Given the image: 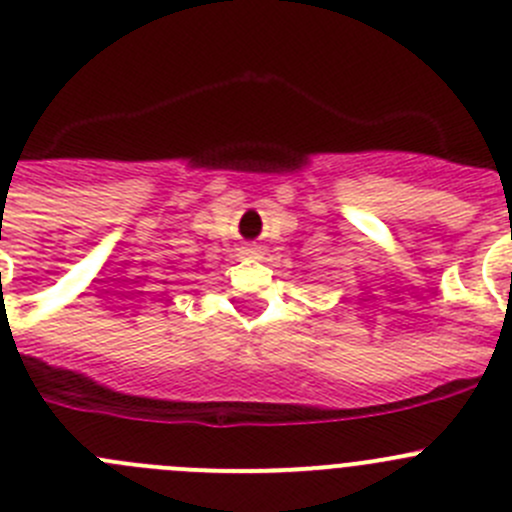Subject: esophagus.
<instances>
[{"mask_svg":"<svg viewBox=\"0 0 512 512\" xmlns=\"http://www.w3.org/2000/svg\"><path fill=\"white\" fill-rule=\"evenodd\" d=\"M238 256H241V259H259L261 246L259 243H241V248H238Z\"/></svg>","mask_w":512,"mask_h":512,"instance_id":"1","label":"esophagus"}]
</instances>
